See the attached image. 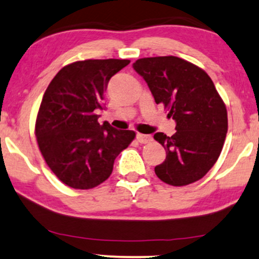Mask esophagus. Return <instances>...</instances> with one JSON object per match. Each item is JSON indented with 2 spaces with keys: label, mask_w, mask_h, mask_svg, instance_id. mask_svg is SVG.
<instances>
[{
  "label": "esophagus",
  "mask_w": 259,
  "mask_h": 259,
  "mask_svg": "<svg viewBox=\"0 0 259 259\" xmlns=\"http://www.w3.org/2000/svg\"><path fill=\"white\" fill-rule=\"evenodd\" d=\"M137 140L140 143V144H146V143H150L152 140V137L149 135H142V133H137Z\"/></svg>",
  "instance_id": "esophagus-1"
}]
</instances>
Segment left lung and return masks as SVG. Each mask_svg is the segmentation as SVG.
I'll return each instance as SVG.
<instances>
[{
    "label": "left lung",
    "mask_w": 259,
    "mask_h": 259,
    "mask_svg": "<svg viewBox=\"0 0 259 259\" xmlns=\"http://www.w3.org/2000/svg\"><path fill=\"white\" fill-rule=\"evenodd\" d=\"M133 68L177 123L173 136H154L167 152L155 167L156 175L171 186L202 179L218 161L228 130L227 109L211 78L177 56L144 57Z\"/></svg>",
    "instance_id": "1"
}]
</instances>
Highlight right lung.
I'll use <instances>...</instances> for the list:
<instances>
[{"label":"right lung","instance_id":"obj_1","mask_svg":"<svg viewBox=\"0 0 259 259\" xmlns=\"http://www.w3.org/2000/svg\"><path fill=\"white\" fill-rule=\"evenodd\" d=\"M130 60H85L65 66L44 92L36 137L47 164L63 184L89 190L103 183L114 161L135 139L130 130L98 123L110 78Z\"/></svg>","mask_w":259,"mask_h":259}]
</instances>
